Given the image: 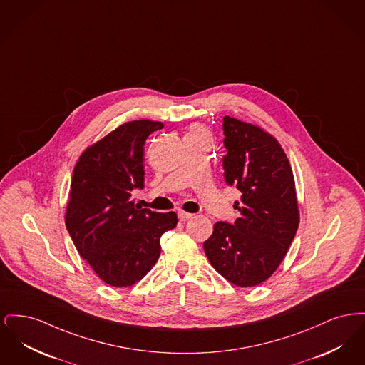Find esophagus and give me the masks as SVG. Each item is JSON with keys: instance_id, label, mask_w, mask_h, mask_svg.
Segmentation results:
<instances>
[{"instance_id": "obj_1", "label": "esophagus", "mask_w": 365, "mask_h": 365, "mask_svg": "<svg viewBox=\"0 0 365 365\" xmlns=\"http://www.w3.org/2000/svg\"><path fill=\"white\" fill-rule=\"evenodd\" d=\"M178 217H179L180 222H186V220H189V219L192 217V215L187 213V212H183V210H179L178 212Z\"/></svg>"}]
</instances>
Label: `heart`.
Returning a JSON list of instances; mask_svg holds the SVG:
<instances>
[{
	"label": "heart",
	"instance_id": "1",
	"mask_svg": "<svg viewBox=\"0 0 365 365\" xmlns=\"http://www.w3.org/2000/svg\"><path fill=\"white\" fill-rule=\"evenodd\" d=\"M190 133H204V131H202V130H201V128H192V130H191Z\"/></svg>",
	"mask_w": 365,
	"mask_h": 365
}]
</instances>
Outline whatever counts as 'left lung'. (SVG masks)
Returning a JSON list of instances; mask_svg holds the SVG:
<instances>
[{
    "instance_id": "obj_1",
    "label": "left lung",
    "mask_w": 365,
    "mask_h": 365,
    "mask_svg": "<svg viewBox=\"0 0 365 365\" xmlns=\"http://www.w3.org/2000/svg\"><path fill=\"white\" fill-rule=\"evenodd\" d=\"M227 186L241 191V216L231 225L217 222L205 255L212 267L241 287L269 278L284 259L298 228L294 178L278 140L261 128L223 118Z\"/></svg>"
}]
</instances>
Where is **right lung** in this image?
Instances as JSON below:
<instances>
[{
  "label": "right lung",
  "mask_w": 365,
  "mask_h": 365,
  "mask_svg": "<svg viewBox=\"0 0 365 365\" xmlns=\"http://www.w3.org/2000/svg\"><path fill=\"white\" fill-rule=\"evenodd\" d=\"M164 124L125 123L86 149L71 182L66 226L79 255L105 283L131 286L156 264L161 235L176 227L175 212L135 207L143 185V146Z\"/></svg>",
  "instance_id": "right-lung-1"
}]
</instances>
